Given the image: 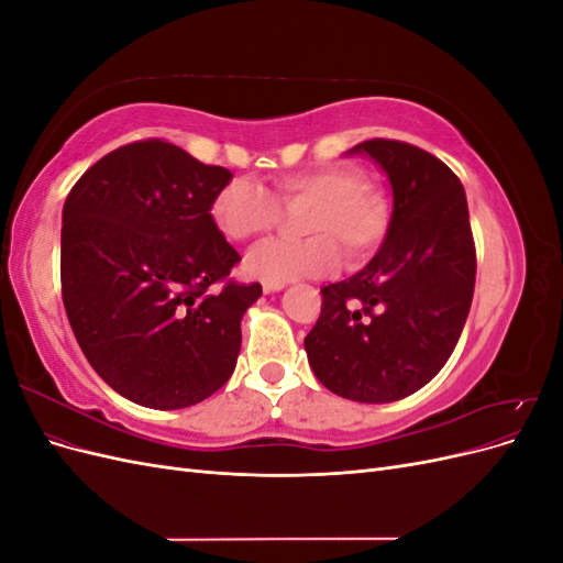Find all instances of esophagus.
Here are the masks:
<instances>
[{"label": "esophagus", "instance_id": "34e87169", "mask_svg": "<svg viewBox=\"0 0 563 563\" xmlns=\"http://www.w3.org/2000/svg\"><path fill=\"white\" fill-rule=\"evenodd\" d=\"M284 288V284H269V282H263V291L265 294H277V291H282Z\"/></svg>", "mask_w": 563, "mask_h": 563}]
</instances>
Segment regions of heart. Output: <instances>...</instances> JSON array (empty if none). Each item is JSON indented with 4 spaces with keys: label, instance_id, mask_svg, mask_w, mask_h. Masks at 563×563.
<instances>
[{
    "label": "heart",
    "instance_id": "obj_1",
    "mask_svg": "<svg viewBox=\"0 0 563 563\" xmlns=\"http://www.w3.org/2000/svg\"><path fill=\"white\" fill-rule=\"evenodd\" d=\"M305 203L298 232L310 236L255 246L246 258L251 277L269 284L319 277L338 265V251L345 263L356 265L385 240L391 213L387 197L373 190L362 168L345 164L286 174L269 190L255 180L234 178L213 197L211 220L225 240L249 242L279 223V207Z\"/></svg>",
    "mask_w": 563,
    "mask_h": 563
}]
</instances>
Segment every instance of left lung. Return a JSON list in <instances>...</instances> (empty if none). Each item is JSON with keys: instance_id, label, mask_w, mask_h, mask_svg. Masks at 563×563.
Instances as JSON below:
<instances>
[{"instance_id": "left-lung-1", "label": "left lung", "mask_w": 563, "mask_h": 563, "mask_svg": "<svg viewBox=\"0 0 563 563\" xmlns=\"http://www.w3.org/2000/svg\"><path fill=\"white\" fill-rule=\"evenodd\" d=\"M356 152L387 174L389 228L364 269L321 288L305 352L333 395L387 404L413 395L449 362L474 296L476 251L463 183L444 162L385 139Z\"/></svg>"}]
</instances>
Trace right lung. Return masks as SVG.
Wrapping results in <instances>:
<instances>
[{
  "label": "right lung",
  "mask_w": 563,
  "mask_h": 563,
  "mask_svg": "<svg viewBox=\"0 0 563 563\" xmlns=\"http://www.w3.org/2000/svg\"><path fill=\"white\" fill-rule=\"evenodd\" d=\"M230 180L150 139L112 150L65 199V312L93 371L133 404L187 408L236 366L242 317L263 286L230 279L242 258L211 220Z\"/></svg>",
  "instance_id": "1"
}]
</instances>
